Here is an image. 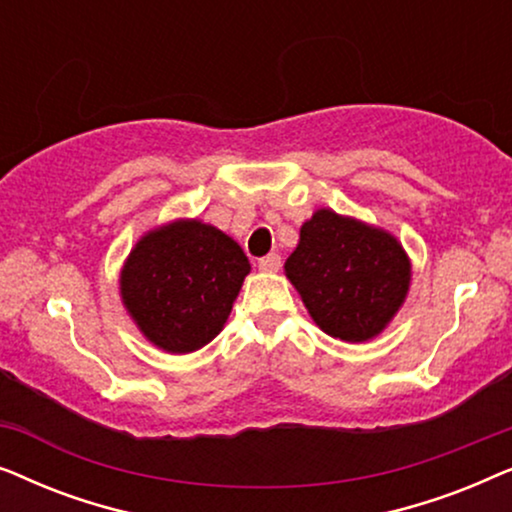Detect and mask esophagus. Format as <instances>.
Here are the masks:
<instances>
[{
	"label": "esophagus",
	"mask_w": 512,
	"mask_h": 512,
	"mask_svg": "<svg viewBox=\"0 0 512 512\" xmlns=\"http://www.w3.org/2000/svg\"><path fill=\"white\" fill-rule=\"evenodd\" d=\"M258 268H261L263 272H277L279 268H282V256L268 254V256L258 258Z\"/></svg>",
	"instance_id": "esophagus-1"
}]
</instances>
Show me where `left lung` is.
<instances>
[{
	"label": "left lung",
	"mask_w": 512,
	"mask_h": 512,
	"mask_svg": "<svg viewBox=\"0 0 512 512\" xmlns=\"http://www.w3.org/2000/svg\"><path fill=\"white\" fill-rule=\"evenodd\" d=\"M284 270L321 331L347 342L375 338L410 284V261L396 237L331 209L300 228Z\"/></svg>",
	"instance_id": "8db88e82"
}]
</instances>
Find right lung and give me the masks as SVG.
<instances>
[{
  "instance_id": "add662e5",
  "label": "right lung",
  "mask_w": 512,
  "mask_h": 512,
  "mask_svg": "<svg viewBox=\"0 0 512 512\" xmlns=\"http://www.w3.org/2000/svg\"><path fill=\"white\" fill-rule=\"evenodd\" d=\"M249 270L226 233L177 221L137 242L121 272V296L153 345L188 354L219 335Z\"/></svg>"
}]
</instances>
